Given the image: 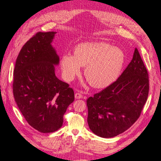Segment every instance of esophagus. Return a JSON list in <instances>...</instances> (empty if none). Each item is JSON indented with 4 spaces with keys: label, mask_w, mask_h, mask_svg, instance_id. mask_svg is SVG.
<instances>
[{
    "label": "esophagus",
    "mask_w": 161,
    "mask_h": 161,
    "mask_svg": "<svg viewBox=\"0 0 161 161\" xmlns=\"http://www.w3.org/2000/svg\"><path fill=\"white\" fill-rule=\"evenodd\" d=\"M75 99H81V98L83 97V95L81 93V92H77L75 93Z\"/></svg>",
    "instance_id": "obj_1"
}]
</instances>
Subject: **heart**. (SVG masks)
Here are the masks:
<instances>
[{
    "instance_id": "1",
    "label": "heart",
    "mask_w": 161,
    "mask_h": 161,
    "mask_svg": "<svg viewBox=\"0 0 161 161\" xmlns=\"http://www.w3.org/2000/svg\"><path fill=\"white\" fill-rule=\"evenodd\" d=\"M125 62L121 49L105 42H83L75 50V55L64 54L61 59L63 75L72 80L85 67L84 77L90 85L97 89L105 88L115 81Z\"/></svg>"
}]
</instances>
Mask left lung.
Instances as JSON below:
<instances>
[{
	"label": "left lung",
	"mask_w": 161,
	"mask_h": 161,
	"mask_svg": "<svg viewBox=\"0 0 161 161\" xmlns=\"http://www.w3.org/2000/svg\"><path fill=\"white\" fill-rule=\"evenodd\" d=\"M148 92V71L136 48L132 60L117 80L87 99L89 129L102 138L124 133L140 117Z\"/></svg>",
	"instance_id": "8db88e82"
}]
</instances>
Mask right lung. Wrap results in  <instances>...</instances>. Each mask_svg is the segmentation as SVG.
Returning <instances> with one entry per match:
<instances>
[{
    "mask_svg": "<svg viewBox=\"0 0 161 161\" xmlns=\"http://www.w3.org/2000/svg\"><path fill=\"white\" fill-rule=\"evenodd\" d=\"M55 32H38L20 51L13 72V96L29 125L41 133L56 131L75 93L56 77L59 58L53 47Z\"/></svg>",
    "mask_w": 161,
    "mask_h": 161,
    "instance_id": "1",
    "label": "right lung"
}]
</instances>
